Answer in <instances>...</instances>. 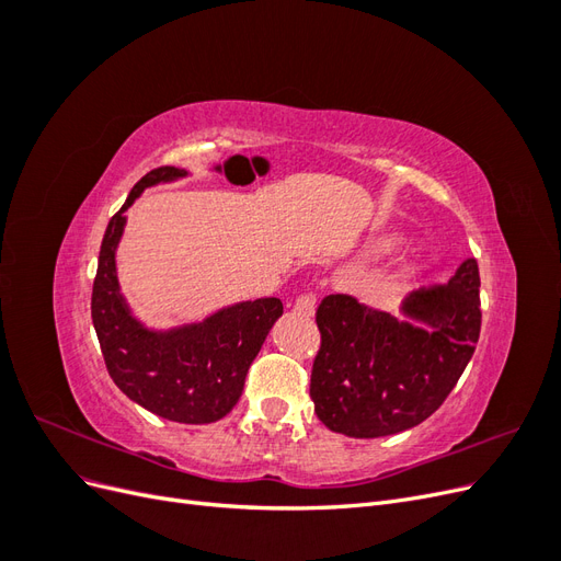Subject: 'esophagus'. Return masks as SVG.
I'll list each match as a JSON object with an SVG mask.
<instances>
[{
	"label": "esophagus",
	"instance_id": "1",
	"mask_svg": "<svg viewBox=\"0 0 561 561\" xmlns=\"http://www.w3.org/2000/svg\"><path fill=\"white\" fill-rule=\"evenodd\" d=\"M295 313L304 316V318H311L316 313V299L311 295H301L295 301Z\"/></svg>",
	"mask_w": 561,
	"mask_h": 561
}]
</instances>
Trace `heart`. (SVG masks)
Instances as JSON below:
<instances>
[{
  "label": "heart",
  "instance_id": "heart-1",
  "mask_svg": "<svg viewBox=\"0 0 561 561\" xmlns=\"http://www.w3.org/2000/svg\"><path fill=\"white\" fill-rule=\"evenodd\" d=\"M402 271H407V274H412V271L419 266V262L414 260V257H407V260H402Z\"/></svg>",
  "mask_w": 561,
  "mask_h": 561
}]
</instances>
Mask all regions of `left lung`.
<instances>
[{
  "label": "left lung",
  "mask_w": 561,
  "mask_h": 561,
  "mask_svg": "<svg viewBox=\"0 0 561 561\" xmlns=\"http://www.w3.org/2000/svg\"><path fill=\"white\" fill-rule=\"evenodd\" d=\"M400 313L375 311L348 295L322 299L311 400L330 431L396 435L447 400L480 339L478 262L468 257L447 285L410 293Z\"/></svg>",
  "instance_id": "obj_1"
}]
</instances>
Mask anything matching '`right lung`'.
<instances>
[{"instance_id": "1", "label": "right lung", "mask_w": 561, "mask_h": 561, "mask_svg": "<svg viewBox=\"0 0 561 561\" xmlns=\"http://www.w3.org/2000/svg\"><path fill=\"white\" fill-rule=\"evenodd\" d=\"M190 171L163 165L133 186L107 225L100 245L91 316L110 377L147 412L178 423H213L227 416L243 393L245 375L266 334L283 316V301H236L198 322L157 330L133 313L116 274V248L126 210L149 186L175 182Z\"/></svg>"}]
</instances>
